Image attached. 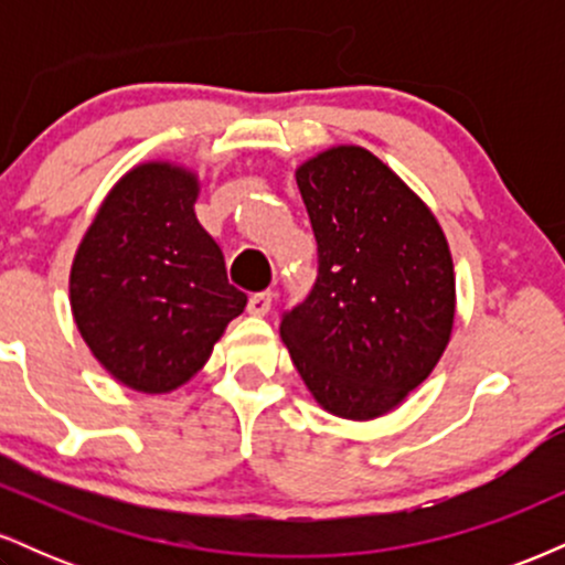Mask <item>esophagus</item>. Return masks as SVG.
<instances>
[{"instance_id":"1","label":"esophagus","mask_w":565,"mask_h":565,"mask_svg":"<svg viewBox=\"0 0 565 565\" xmlns=\"http://www.w3.org/2000/svg\"><path fill=\"white\" fill-rule=\"evenodd\" d=\"M270 305H274V291H255L249 297V302H246V310L252 316H265L270 310Z\"/></svg>"}]
</instances>
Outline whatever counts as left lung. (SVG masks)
<instances>
[{
	"mask_svg": "<svg viewBox=\"0 0 565 565\" xmlns=\"http://www.w3.org/2000/svg\"><path fill=\"white\" fill-rule=\"evenodd\" d=\"M295 178L319 278L278 332L323 412L382 417L430 377L451 340L449 242L430 206L366 148H327Z\"/></svg>",
	"mask_w": 565,
	"mask_h": 565,
	"instance_id": "left-lung-1",
	"label": "left lung"
}]
</instances>
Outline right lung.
<instances>
[{"label":"right lung","mask_w":565,"mask_h":565,"mask_svg":"<svg viewBox=\"0 0 565 565\" xmlns=\"http://www.w3.org/2000/svg\"><path fill=\"white\" fill-rule=\"evenodd\" d=\"M199 174L142 161L119 178L68 278L71 313L100 366L138 393H172L210 361L244 313L223 252L193 212Z\"/></svg>","instance_id":"obj_1"}]
</instances>
